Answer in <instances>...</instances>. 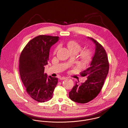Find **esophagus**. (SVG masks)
Instances as JSON below:
<instances>
[{
  "label": "esophagus",
  "mask_w": 128,
  "mask_h": 128,
  "mask_svg": "<svg viewBox=\"0 0 128 128\" xmlns=\"http://www.w3.org/2000/svg\"><path fill=\"white\" fill-rule=\"evenodd\" d=\"M65 78H66V77H62L60 78V79L61 80H65Z\"/></svg>",
  "instance_id": "esophagus-1"
}]
</instances>
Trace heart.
Returning a JSON list of instances; mask_svg holds the SVG:
<instances>
[{
  "label": "heart",
  "instance_id": "1",
  "mask_svg": "<svg viewBox=\"0 0 128 128\" xmlns=\"http://www.w3.org/2000/svg\"><path fill=\"white\" fill-rule=\"evenodd\" d=\"M68 48L70 51H75L78 52L80 51L82 48L81 46L77 42L75 41H70L67 44ZM58 48H57L55 52L57 51ZM92 53L89 49H86L81 52L80 56L82 60L84 62H88L91 59Z\"/></svg>",
  "mask_w": 128,
  "mask_h": 128
}]
</instances>
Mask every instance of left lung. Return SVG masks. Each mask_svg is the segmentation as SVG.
I'll use <instances>...</instances> for the list:
<instances>
[{
    "mask_svg": "<svg viewBox=\"0 0 128 128\" xmlns=\"http://www.w3.org/2000/svg\"><path fill=\"white\" fill-rule=\"evenodd\" d=\"M88 38L96 44V50L90 66L80 74L82 77H86L87 79L81 84L76 82L69 92L70 99L80 103L88 102L98 96L108 75L109 68L107 53L102 45L92 38Z\"/></svg>",
    "mask_w": 128,
    "mask_h": 128,
    "instance_id": "left-lung-1",
    "label": "left lung"
}]
</instances>
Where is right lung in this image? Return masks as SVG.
<instances>
[{
  "label": "right lung",
  "instance_id": "1",
  "mask_svg": "<svg viewBox=\"0 0 128 128\" xmlns=\"http://www.w3.org/2000/svg\"><path fill=\"white\" fill-rule=\"evenodd\" d=\"M58 36L40 35L30 40L19 58V72L28 94L34 100L46 102L52 98L58 78L44 73L48 64L50 48Z\"/></svg>",
  "mask_w": 128,
  "mask_h": 128
}]
</instances>
